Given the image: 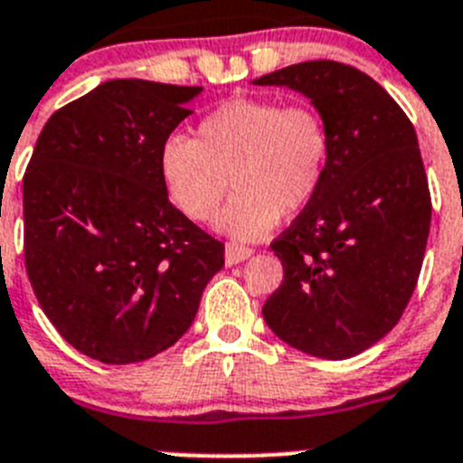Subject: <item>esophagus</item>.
I'll list each match as a JSON object with an SVG mask.
<instances>
[{"mask_svg": "<svg viewBox=\"0 0 463 463\" xmlns=\"http://www.w3.org/2000/svg\"><path fill=\"white\" fill-rule=\"evenodd\" d=\"M249 256H253V249L249 247H240V244H228L226 247V265H237V262L247 260Z\"/></svg>", "mask_w": 463, "mask_h": 463, "instance_id": "1", "label": "esophagus"}]
</instances>
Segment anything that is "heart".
I'll return each instance as SVG.
<instances>
[{
	"label": "heart",
	"instance_id": "b5f03b06",
	"mask_svg": "<svg viewBox=\"0 0 463 463\" xmlns=\"http://www.w3.org/2000/svg\"><path fill=\"white\" fill-rule=\"evenodd\" d=\"M332 138L311 106L272 99H232L198 124V138L170 136L159 154L165 194L186 219H219L232 240H260L281 214L302 212L316 198L330 168Z\"/></svg>",
	"mask_w": 463,
	"mask_h": 463
}]
</instances>
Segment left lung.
<instances>
[{"label":"left lung","mask_w":463,"mask_h":463,"mask_svg":"<svg viewBox=\"0 0 463 463\" xmlns=\"http://www.w3.org/2000/svg\"><path fill=\"white\" fill-rule=\"evenodd\" d=\"M253 85L304 94L332 138L323 186L269 244L283 281L262 318L298 351L345 360L392 330L418 283L431 223L418 136L397 101L348 64L302 61Z\"/></svg>","instance_id":"1"}]
</instances>
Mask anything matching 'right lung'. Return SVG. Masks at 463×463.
Instances as JSON below:
<instances>
[{
  "mask_svg": "<svg viewBox=\"0 0 463 463\" xmlns=\"http://www.w3.org/2000/svg\"><path fill=\"white\" fill-rule=\"evenodd\" d=\"M203 87L108 80L45 122L23 180L24 268L82 355H159L198 314L223 244L168 201L159 154Z\"/></svg>",
  "mask_w": 463,
  "mask_h": 463,
  "instance_id": "right-lung-1",
  "label": "right lung"
}]
</instances>
